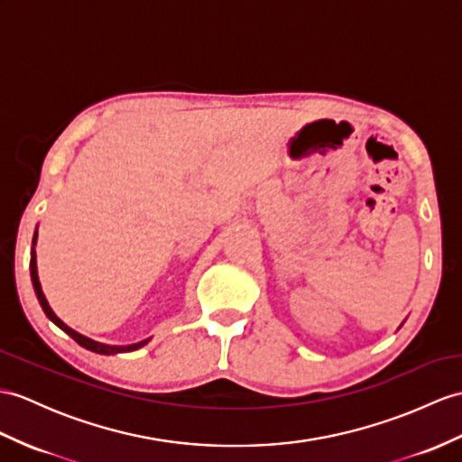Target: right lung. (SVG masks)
I'll return each instance as SVG.
<instances>
[{
    "label": "right lung",
    "mask_w": 462,
    "mask_h": 462,
    "mask_svg": "<svg viewBox=\"0 0 462 462\" xmlns=\"http://www.w3.org/2000/svg\"><path fill=\"white\" fill-rule=\"evenodd\" d=\"M35 243H37V231H35V237H32V251H31V282H32V288H35V294H37V298H39V303H41L42 311L47 313V318H49L54 325H59V328H60L64 333H69V335L72 337V339H74L78 345H80V346L88 348V351H92V353H99V355H117V353L137 351V348H141L143 345L149 343V339H144V341H139V343H134V345H127V346L104 345V343H97V341H94V339H88V337H84V335H80L78 331L70 329L69 325H66L62 319L56 318V313L51 310L47 298H44V294H42L41 282H39V274H37V256H35Z\"/></svg>",
    "instance_id": "add662e5"
}]
</instances>
